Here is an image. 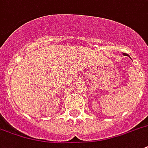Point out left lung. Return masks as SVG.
I'll return each mask as SVG.
<instances>
[{"label":"left lung","mask_w":148,"mask_h":148,"mask_svg":"<svg viewBox=\"0 0 148 148\" xmlns=\"http://www.w3.org/2000/svg\"><path fill=\"white\" fill-rule=\"evenodd\" d=\"M124 54V56H128V54H125V53H123Z\"/></svg>","instance_id":"1"}]
</instances>
